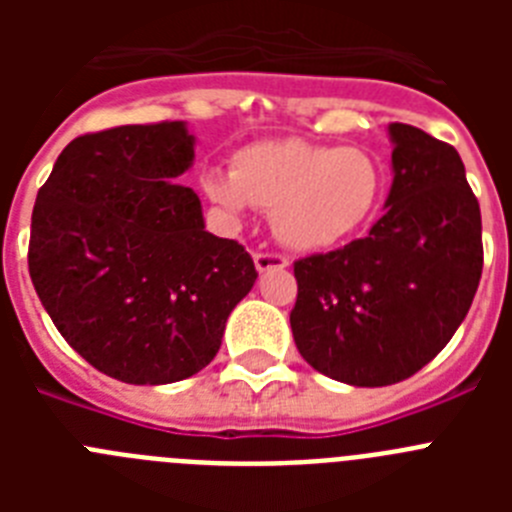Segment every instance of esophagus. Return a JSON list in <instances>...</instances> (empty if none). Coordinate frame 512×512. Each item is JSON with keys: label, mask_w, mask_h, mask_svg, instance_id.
Returning a JSON list of instances; mask_svg holds the SVG:
<instances>
[{"label": "esophagus", "mask_w": 512, "mask_h": 512, "mask_svg": "<svg viewBox=\"0 0 512 512\" xmlns=\"http://www.w3.org/2000/svg\"><path fill=\"white\" fill-rule=\"evenodd\" d=\"M253 261H256V269H259V271L287 269V266H289L287 256H282V253H274V251H259V253H253Z\"/></svg>", "instance_id": "1"}]
</instances>
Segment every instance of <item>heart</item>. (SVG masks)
<instances>
[{
    "label": "heart",
    "instance_id": "b5f03b06",
    "mask_svg": "<svg viewBox=\"0 0 512 512\" xmlns=\"http://www.w3.org/2000/svg\"><path fill=\"white\" fill-rule=\"evenodd\" d=\"M202 184L230 215H243L248 205L271 212L284 246L323 251L372 223L387 192V169L366 148L282 138L241 148L230 174L207 171Z\"/></svg>",
    "mask_w": 512,
    "mask_h": 512
}]
</instances>
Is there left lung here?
I'll return each instance as SVG.
<instances>
[{"label":"left lung","instance_id":"obj_1","mask_svg":"<svg viewBox=\"0 0 512 512\" xmlns=\"http://www.w3.org/2000/svg\"><path fill=\"white\" fill-rule=\"evenodd\" d=\"M387 212L369 235L295 261L289 312L302 359L354 387L420 372L467 318L482 277V215L454 146L392 122Z\"/></svg>","mask_w":512,"mask_h":512}]
</instances>
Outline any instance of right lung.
Returning a JSON list of instances; mask_svg holds the SVG:
<instances>
[{"label":"right lung","instance_id":"add662e5","mask_svg":"<svg viewBox=\"0 0 512 512\" xmlns=\"http://www.w3.org/2000/svg\"><path fill=\"white\" fill-rule=\"evenodd\" d=\"M184 122L79 135L38 189L27 266L66 343L128 384L187 379L215 359L225 320L259 271L207 233Z\"/></svg>","mask_w":512,"mask_h":512}]
</instances>
